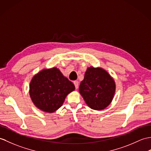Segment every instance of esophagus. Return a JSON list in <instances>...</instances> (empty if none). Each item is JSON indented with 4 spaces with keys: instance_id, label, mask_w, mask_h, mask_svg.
Masks as SVG:
<instances>
[{
    "instance_id": "obj_1",
    "label": "esophagus",
    "mask_w": 151,
    "mask_h": 151,
    "mask_svg": "<svg viewBox=\"0 0 151 151\" xmlns=\"http://www.w3.org/2000/svg\"><path fill=\"white\" fill-rule=\"evenodd\" d=\"M74 85L75 86V88L77 89L78 88V81H74Z\"/></svg>"
}]
</instances>
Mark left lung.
<instances>
[{
	"label": "left lung",
	"instance_id": "1",
	"mask_svg": "<svg viewBox=\"0 0 151 151\" xmlns=\"http://www.w3.org/2000/svg\"><path fill=\"white\" fill-rule=\"evenodd\" d=\"M116 84L108 72L101 68L93 66L87 69L80 83L79 92L86 104L94 110H102L113 99Z\"/></svg>",
	"mask_w": 151,
	"mask_h": 151
}]
</instances>
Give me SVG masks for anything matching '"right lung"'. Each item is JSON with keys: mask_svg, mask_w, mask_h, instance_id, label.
Here are the masks:
<instances>
[{"mask_svg": "<svg viewBox=\"0 0 151 151\" xmlns=\"http://www.w3.org/2000/svg\"><path fill=\"white\" fill-rule=\"evenodd\" d=\"M75 89L59 69H44L34 75L29 84V96L38 109L54 113L64 104L66 96Z\"/></svg>", "mask_w": 151, "mask_h": 151, "instance_id": "obj_1", "label": "right lung"}]
</instances>
